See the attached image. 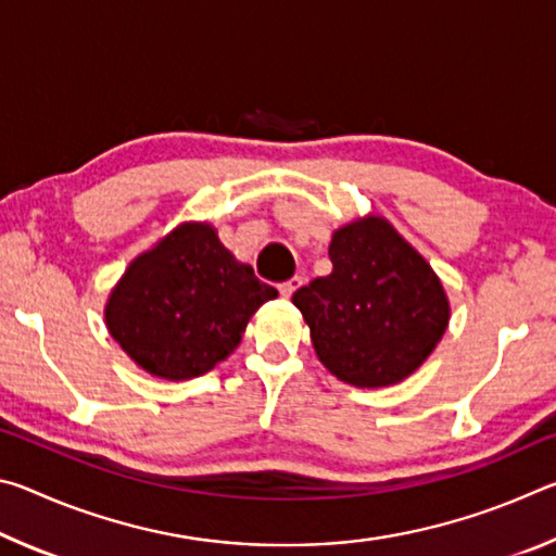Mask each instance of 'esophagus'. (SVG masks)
<instances>
[{
  "instance_id": "1",
  "label": "esophagus",
  "mask_w": 556,
  "mask_h": 556,
  "mask_svg": "<svg viewBox=\"0 0 556 556\" xmlns=\"http://www.w3.org/2000/svg\"><path fill=\"white\" fill-rule=\"evenodd\" d=\"M301 287V277H291L289 281H281V285H279V291H281V296H291V294H294V291Z\"/></svg>"
}]
</instances>
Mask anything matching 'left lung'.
Masks as SVG:
<instances>
[{"mask_svg":"<svg viewBox=\"0 0 556 556\" xmlns=\"http://www.w3.org/2000/svg\"><path fill=\"white\" fill-rule=\"evenodd\" d=\"M331 275L294 291L328 372L355 388L402 382L448 326V299L429 262L380 215L338 228Z\"/></svg>","mask_w":556,"mask_h":556,"instance_id":"obj_1","label":"left lung"}]
</instances>
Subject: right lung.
<instances>
[{"label":"right lung","instance_id":"right-lung-1","mask_svg":"<svg viewBox=\"0 0 556 556\" xmlns=\"http://www.w3.org/2000/svg\"><path fill=\"white\" fill-rule=\"evenodd\" d=\"M275 296L208 223H184L131 260L108 299L105 321L139 368L191 380L225 361L250 316Z\"/></svg>","mask_w":556,"mask_h":556}]
</instances>
